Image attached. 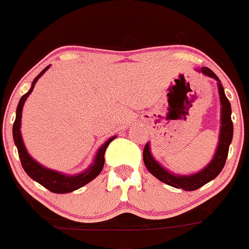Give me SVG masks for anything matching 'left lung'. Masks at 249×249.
<instances>
[{
    "mask_svg": "<svg viewBox=\"0 0 249 249\" xmlns=\"http://www.w3.org/2000/svg\"><path fill=\"white\" fill-rule=\"evenodd\" d=\"M196 71L217 81V87H218L219 102H221V128H219L217 149H215L211 162L197 173L178 175V173H173L167 168H164L158 160H155V157L152 156L149 142L146 144L143 149V162L149 172L155 176L157 179H160V182H163V183L168 184V186L175 187V188H181V190L184 191L198 190L202 186L214 179L221 173L224 164H226L228 149H230V144L233 138V123L232 118H231L232 108H231L230 101H228V98L224 94V89L221 81H219L218 77L215 76L214 72L211 71L208 67L197 68Z\"/></svg>",
    "mask_w": 249,
    "mask_h": 249,
    "instance_id": "1",
    "label": "left lung"
}]
</instances>
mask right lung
<instances>
[{
	"instance_id": "obj_1",
	"label": "right lung",
	"mask_w": 249,
	"mask_h": 249,
	"mask_svg": "<svg viewBox=\"0 0 249 249\" xmlns=\"http://www.w3.org/2000/svg\"><path fill=\"white\" fill-rule=\"evenodd\" d=\"M51 66V65H50ZM50 66L43 70L38 76L36 77L31 85L30 91L26 94H23L19 100L18 106H17L16 109V120L13 123L12 128V135H13V142L16 144L17 151H18L19 160H21V164L25 169V172L30 176L34 181L38 182L41 186H43L45 188H47L48 191L53 193H70L73 192V191L78 190L81 187L86 186L87 183L94 179L102 171L103 166H105V152L106 148L108 147V144L111 143L112 141L116 138V136L108 138L106 141L105 143L97 149L96 152V156H94L92 163L89 164V168H86L83 172L77 173V175H66V173L58 172L56 169H51L47 167L42 166L41 163H38L35 158H32V156L27 152L25 143H23V140H22L21 135V118H22V109H23V105H25L27 97L32 93L35 89V85L38 81V78L47 71Z\"/></svg>"
}]
</instances>
